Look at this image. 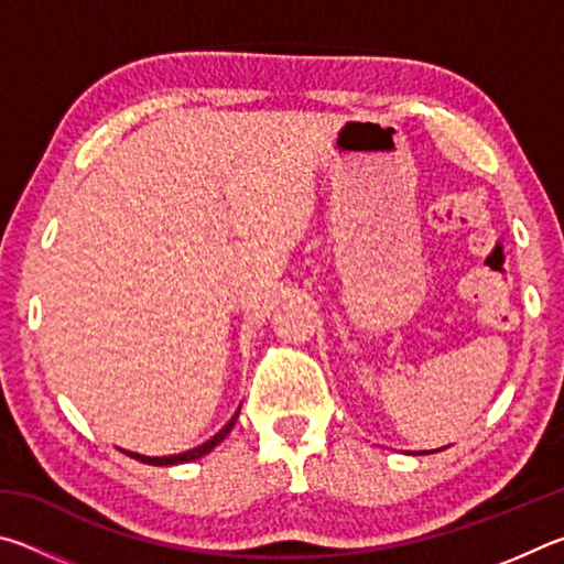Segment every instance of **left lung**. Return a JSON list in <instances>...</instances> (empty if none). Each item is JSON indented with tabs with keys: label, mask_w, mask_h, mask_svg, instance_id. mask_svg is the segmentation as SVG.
<instances>
[{
	"label": "left lung",
	"mask_w": 564,
	"mask_h": 564,
	"mask_svg": "<svg viewBox=\"0 0 564 564\" xmlns=\"http://www.w3.org/2000/svg\"><path fill=\"white\" fill-rule=\"evenodd\" d=\"M431 453H433V451H431ZM420 455H425V451H423V453H420Z\"/></svg>",
	"instance_id": "8db88e82"
}]
</instances>
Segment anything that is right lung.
<instances>
[{"instance_id":"add662e5","label":"right lung","mask_w":564,"mask_h":564,"mask_svg":"<svg viewBox=\"0 0 564 564\" xmlns=\"http://www.w3.org/2000/svg\"><path fill=\"white\" fill-rule=\"evenodd\" d=\"M238 413H241V408L236 410V415L228 420V423L221 427V431H218L212 441H206L204 445H198V447H194V451H186V453H178V455H166V457H149V455H139V453H127L129 457H133V460H141V463H147V465H181V463H191V460H198V457L202 455H206V453H212L214 447L224 441V437L231 433V427L236 425V420H238Z\"/></svg>"}]
</instances>
